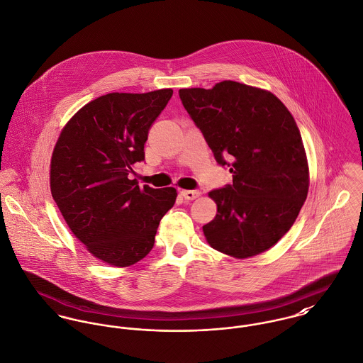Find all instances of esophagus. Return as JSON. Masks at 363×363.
Listing matches in <instances>:
<instances>
[{
	"mask_svg": "<svg viewBox=\"0 0 363 363\" xmlns=\"http://www.w3.org/2000/svg\"><path fill=\"white\" fill-rule=\"evenodd\" d=\"M182 196L189 201H193L201 196V191L199 190H182Z\"/></svg>",
	"mask_w": 363,
	"mask_h": 363,
	"instance_id": "34e87169",
	"label": "esophagus"
}]
</instances>
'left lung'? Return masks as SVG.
Returning <instances> with one entry per match:
<instances>
[{
    "mask_svg": "<svg viewBox=\"0 0 363 363\" xmlns=\"http://www.w3.org/2000/svg\"><path fill=\"white\" fill-rule=\"evenodd\" d=\"M179 97L216 162L233 183L212 190L215 219L202 230L212 248L234 258L273 247L297 219L309 172L297 123L269 91L225 80L213 89H182Z\"/></svg>",
    "mask_w": 363,
    "mask_h": 363,
    "instance_id": "8db88e82",
    "label": "left lung"
}]
</instances>
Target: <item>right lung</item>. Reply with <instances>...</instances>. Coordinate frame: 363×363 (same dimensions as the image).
<instances>
[{
  "mask_svg": "<svg viewBox=\"0 0 363 363\" xmlns=\"http://www.w3.org/2000/svg\"><path fill=\"white\" fill-rule=\"evenodd\" d=\"M173 90L109 93L84 105L61 133L51 158V194L69 229L101 261L130 266L154 247L173 187L140 189L129 174L145 160L151 125Z\"/></svg>",
  "mask_w": 363,
  "mask_h": 363,
  "instance_id": "obj_1",
  "label": "right lung"
}]
</instances>
